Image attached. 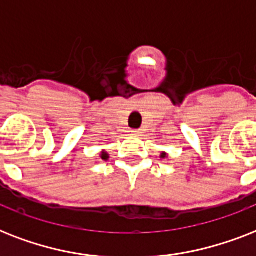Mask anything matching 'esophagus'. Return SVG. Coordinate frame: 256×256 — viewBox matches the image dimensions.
<instances>
[{
	"label": "esophagus",
	"mask_w": 256,
	"mask_h": 256,
	"mask_svg": "<svg viewBox=\"0 0 256 256\" xmlns=\"http://www.w3.org/2000/svg\"><path fill=\"white\" fill-rule=\"evenodd\" d=\"M132 134H140L141 130H132Z\"/></svg>",
	"instance_id": "1"
}]
</instances>
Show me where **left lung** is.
<instances>
[{
  "label": "left lung",
  "mask_w": 256,
  "mask_h": 256,
  "mask_svg": "<svg viewBox=\"0 0 256 256\" xmlns=\"http://www.w3.org/2000/svg\"><path fill=\"white\" fill-rule=\"evenodd\" d=\"M161 157H165V154H164V153H162V156H161Z\"/></svg>",
  "instance_id": "1"
}]
</instances>
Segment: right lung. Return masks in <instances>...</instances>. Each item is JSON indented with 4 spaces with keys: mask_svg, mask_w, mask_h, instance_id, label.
Segmentation results:
<instances>
[{
    "mask_svg": "<svg viewBox=\"0 0 256 256\" xmlns=\"http://www.w3.org/2000/svg\"><path fill=\"white\" fill-rule=\"evenodd\" d=\"M102 158H103V160H107L108 158V154L106 152H102Z\"/></svg>",
    "mask_w": 256,
    "mask_h": 256,
    "instance_id": "right-lung-1",
    "label": "right lung"
}]
</instances>
